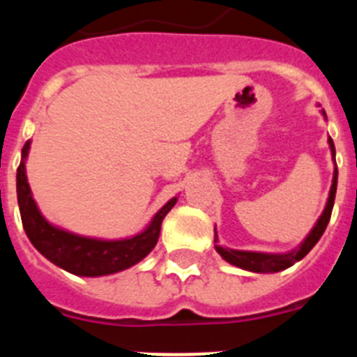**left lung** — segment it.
<instances>
[{
  "mask_svg": "<svg viewBox=\"0 0 357 357\" xmlns=\"http://www.w3.org/2000/svg\"><path fill=\"white\" fill-rule=\"evenodd\" d=\"M321 114L326 116V112L321 110ZM329 146L334 159L336 150H334V143L331 137H329ZM336 185H338V168H334L333 185H331L326 209H324L321 216L318 218V222L314 223L313 230H311V232L307 234V238L298 245L296 250L288 252V254H263V252L232 250V248H223L220 247V245H216V252L222 255L227 263L234 264V266H239L243 268V270H248V272H255V273H277L280 272V270H286V268L293 266L296 261H301L302 257H305V255L309 254V250L317 245L318 239L321 238V234L326 232L327 223H329L331 220V213H333L334 197H336ZM214 243H218V236H214Z\"/></svg>",
  "mask_w": 357,
  "mask_h": 357,
  "instance_id": "obj_1",
  "label": "left lung"
}]
</instances>
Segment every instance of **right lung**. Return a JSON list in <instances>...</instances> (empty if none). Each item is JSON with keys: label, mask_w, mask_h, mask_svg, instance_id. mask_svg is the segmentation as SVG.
Returning <instances> with one entry per match:
<instances>
[{"label": "right lung", "mask_w": 357, "mask_h": 357, "mask_svg": "<svg viewBox=\"0 0 357 357\" xmlns=\"http://www.w3.org/2000/svg\"><path fill=\"white\" fill-rule=\"evenodd\" d=\"M28 150H30V141H26V144L23 146V159L17 168L19 213H21L28 239L46 259L73 275L100 277L127 270L144 259L153 250L157 239H159L164 216L172 211L178 198H172L155 216L151 218L146 229L132 238L107 241V239L84 238V236L73 234V232L52 225L40 214L26 181L24 160L28 157Z\"/></svg>", "instance_id": "obj_1"}]
</instances>
